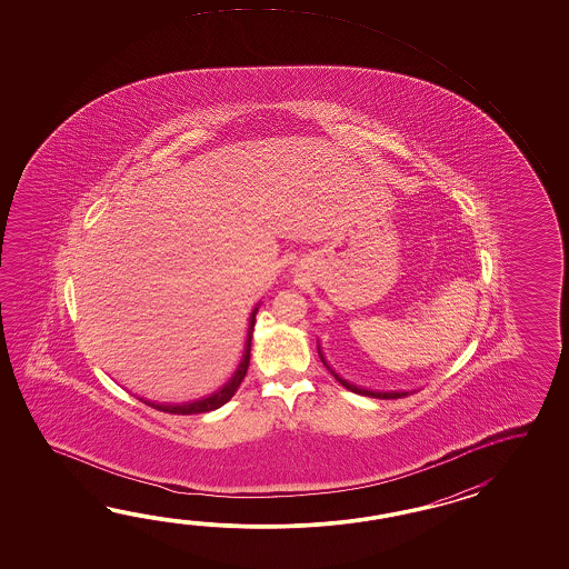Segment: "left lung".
I'll return each mask as SVG.
<instances>
[{
  "label": "left lung",
  "mask_w": 569,
  "mask_h": 569,
  "mask_svg": "<svg viewBox=\"0 0 569 569\" xmlns=\"http://www.w3.org/2000/svg\"><path fill=\"white\" fill-rule=\"evenodd\" d=\"M321 356V353H319ZM321 360H323V356H321ZM323 363H326V360H323ZM327 366V363H326ZM329 368V366H327ZM331 370V368H329ZM331 375L336 376L338 378V382H341L343 387L348 388V390H351V392H358V395H366V397H375V399H400V397H407L409 392H372V390H366V388H358L353 387V385H350V382H346V380H341L333 370H331Z\"/></svg>",
  "instance_id": "8db88e82"
}]
</instances>
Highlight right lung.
I'll use <instances>...</instances> for the list:
<instances>
[{
    "instance_id": "add662e5",
    "label": "right lung",
    "mask_w": 569,
    "mask_h": 569,
    "mask_svg": "<svg viewBox=\"0 0 569 569\" xmlns=\"http://www.w3.org/2000/svg\"><path fill=\"white\" fill-rule=\"evenodd\" d=\"M256 311H252V317H250V329H248V339H246V351H243V360L240 366H238V370H236V375L231 378L230 382L226 385V387L218 390L216 395H211V397H207L203 400H197V402H189V405H181V407H169V405H154V402H146L148 407H152V409H158V411L162 412H172V415H193V412H209L216 411L219 409L221 405H226L228 400L236 395V390L238 387L242 385L243 376L248 372V366H250V348H252V331H254L256 323Z\"/></svg>"
}]
</instances>
